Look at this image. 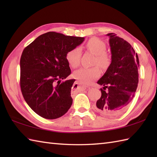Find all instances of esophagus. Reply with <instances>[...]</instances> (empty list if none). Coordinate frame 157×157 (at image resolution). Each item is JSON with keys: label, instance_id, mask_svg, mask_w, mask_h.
I'll return each instance as SVG.
<instances>
[{"label": "esophagus", "instance_id": "34e87169", "mask_svg": "<svg viewBox=\"0 0 157 157\" xmlns=\"http://www.w3.org/2000/svg\"><path fill=\"white\" fill-rule=\"evenodd\" d=\"M74 86H79V87H81V88H84V89H85L86 88V86H84V84H82V83H80V82H75V84H74Z\"/></svg>", "mask_w": 157, "mask_h": 157}]
</instances>
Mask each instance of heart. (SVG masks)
<instances>
[{
	"label": "heart",
	"instance_id": "1",
	"mask_svg": "<svg viewBox=\"0 0 157 157\" xmlns=\"http://www.w3.org/2000/svg\"><path fill=\"white\" fill-rule=\"evenodd\" d=\"M86 49L96 55L94 65H98L102 69L107 68L111 63V57L106 52V45L101 40L96 38L90 39L86 44ZM82 51L80 48L75 47L70 50L66 55V59L69 65L76 68L80 64ZM101 71L97 67L92 68H81L73 73L75 78L84 84H88L98 78Z\"/></svg>",
	"mask_w": 157,
	"mask_h": 157
}]
</instances>
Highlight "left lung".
I'll return each instance as SVG.
<instances>
[{"label":"left lung","instance_id":"obj_1","mask_svg":"<svg viewBox=\"0 0 157 157\" xmlns=\"http://www.w3.org/2000/svg\"><path fill=\"white\" fill-rule=\"evenodd\" d=\"M111 52V63L97 84L101 96L96 105V111L113 117L128 108L138 84L140 66L137 53L131 44L114 33L107 34Z\"/></svg>","mask_w":157,"mask_h":157}]
</instances>
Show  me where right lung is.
Instances as JSON below:
<instances>
[{
    "instance_id": "add662e5",
    "label": "right lung",
    "mask_w": 157,
    "mask_h": 157,
    "mask_svg": "<svg viewBox=\"0 0 157 157\" xmlns=\"http://www.w3.org/2000/svg\"><path fill=\"white\" fill-rule=\"evenodd\" d=\"M84 38L49 32L23 50L20 59V86L25 102L36 114L55 119L71 107L75 79L61 82L71 74L67 53Z\"/></svg>"
}]
</instances>
